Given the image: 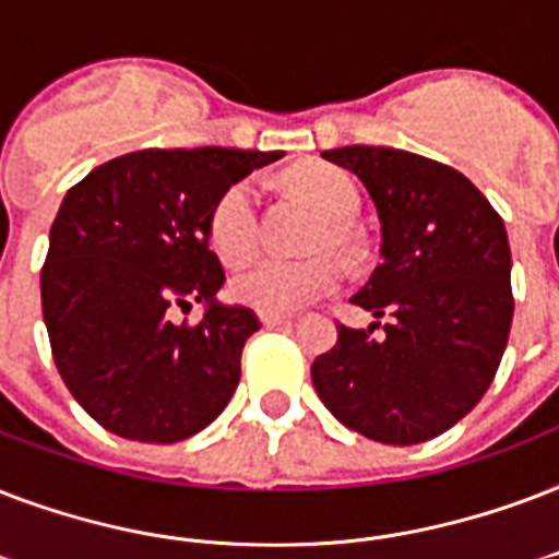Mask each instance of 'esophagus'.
<instances>
[{"mask_svg":"<svg viewBox=\"0 0 559 559\" xmlns=\"http://www.w3.org/2000/svg\"><path fill=\"white\" fill-rule=\"evenodd\" d=\"M259 320H262V326H267V329L288 326V323H292V318H288V314H271V311H262V314H259Z\"/></svg>","mask_w":559,"mask_h":559,"instance_id":"34e87169","label":"esophagus"}]
</instances>
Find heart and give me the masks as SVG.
Masks as SVG:
<instances>
[{"instance_id":"b5f03b06","label":"heart","mask_w":559,"mask_h":559,"mask_svg":"<svg viewBox=\"0 0 559 559\" xmlns=\"http://www.w3.org/2000/svg\"><path fill=\"white\" fill-rule=\"evenodd\" d=\"M292 183L302 194H309L320 210L329 215V227H320L314 236V248L338 245L349 248L347 221H353L361 210V192L356 180L335 166H309L294 171ZM210 248L224 262H239L253 253L259 245V194L250 180H236L212 206L206 221ZM347 267L332 250H318L309 257H280L265 253L245 262L233 274V297L250 309L271 311V314H288L309 302L326 297L344 283Z\"/></svg>"}]
</instances>
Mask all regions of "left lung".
Wrapping results in <instances>:
<instances>
[{"label":"left lung","instance_id":"left-lung-1","mask_svg":"<svg viewBox=\"0 0 559 559\" xmlns=\"http://www.w3.org/2000/svg\"><path fill=\"white\" fill-rule=\"evenodd\" d=\"M323 159L367 186L382 262L353 297L379 318L341 323L311 382L335 417L391 445L431 440L481 402L513 320L504 221L457 168L411 151L347 145ZM383 335L372 338V329Z\"/></svg>","mask_w":559,"mask_h":559}]
</instances>
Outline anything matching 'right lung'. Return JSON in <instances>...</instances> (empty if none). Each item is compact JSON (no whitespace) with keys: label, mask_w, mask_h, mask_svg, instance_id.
<instances>
[{"label":"right lung","mask_w":559,"mask_h":559,"mask_svg":"<svg viewBox=\"0 0 559 559\" xmlns=\"http://www.w3.org/2000/svg\"><path fill=\"white\" fill-rule=\"evenodd\" d=\"M283 151L145 148L116 157L60 203L40 271L58 373L107 431L177 443L227 408L245 341L262 323L221 306L206 221L218 194ZM206 301L198 324L174 311Z\"/></svg>","instance_id":"right-lung-1"}]
</instances>
